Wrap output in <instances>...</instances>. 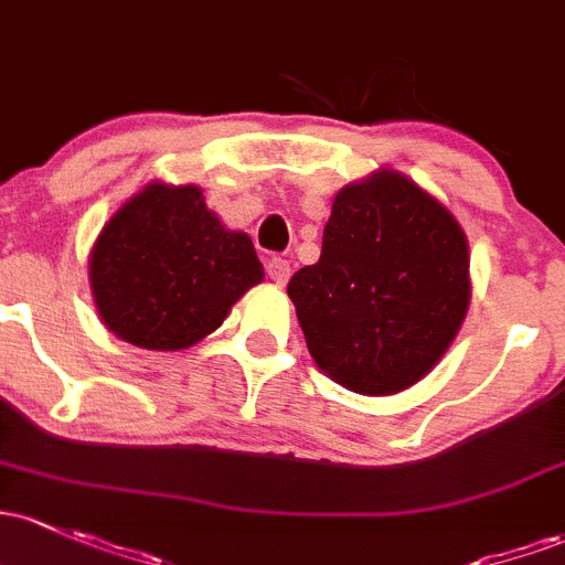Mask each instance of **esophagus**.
I'll list each match as a JSON object with an SVG mask.
<instances>
[{
    "label": "esophagus",
    "instance_id": "1",
    "mask_svg": "<svg viewBox=\"0 0 565 565\" xmlns=\"http://www.w3.org/2000/svg\"><path fill=\"white\" fill-rule=\"evenodd\" d=\"M268 276H270V281H276V284H287V281H289V276H292V268H289L287 259L273 257L270 263H268Z\"/></svg>",
    "mask_w": 565,
    "mask_h": 565
}]
</instances>
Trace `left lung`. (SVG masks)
Returning a JSON list of instances; mask_svg holds the SVG:
<instances>
[{"label":"left lung","mask_w":565,"mask_h":565,"mask_svg":"<svg viewBox=\"0 0 565 565\" xmlns=\"http://www.w3.org/2000/svg\"><path fill=\"white\" fill-rule=\"evenodd\" d=\"M311 356L340 386L383 396L420 381L469 306L454 214L396 171L334 195L321 257L287 287Z\"/></svg>","instance_id":"obj_1"}]
</instances>
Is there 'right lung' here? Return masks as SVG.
Returning a JSON list of instances; mask_svg holds the SVG:
<instances>
[{"instance_id": "1", "label": "right lung", "mask_w": 565, "mask_h": 565, "mask_svg": "<svg viewBox=\"0 0 565 565\" xmlns=\"http://www.w3.org/2000/svg\"><path fill=\"white\" fill-rule=\"evenodd\" d=\"M259 281L252 238L225 231L195 184H150L111 216L90 252L98 316L117 338L150 351L206 338Z\"/></svg>"}]
</instances>
